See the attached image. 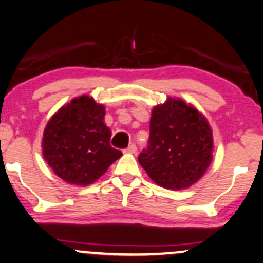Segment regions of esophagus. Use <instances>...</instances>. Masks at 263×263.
Wrapping results in <instances>:
<instances>
[{"label":"esophagus","instance_id":"esophagus-1","mask_svg":"<svg viewBox=\"0 0 263 263\" xmlns=\"http://www.w3.org/2000/svg\"><path fill=\"white\" fill-rule=\"evenodd\" d=\"M136 152H137V148H136L135 144H131L128 146L127 149H125V153H129V154H136Z\"/></svg>","mask_w":263,"mask_h":263}]
</instances>
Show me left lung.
I'll return each instance as SVG.
<instances>
[{
    "mask_svg": "<svg viewBox=\"0 0 263 263\" xmlns=\"http://www.w3.org/2000/svg\"><path fill=\"white\" fill-rule=\"evenodd\" d=\"M213 152L207 118L184 100L168 97L153 108L149 146L138 156V162L155 184L183 190L204 176Z\"/></svg>",
    "mask_w": 263,
    "mask_h": 263,
    "instance_id": "1",
    "label": "left lung"
}]
</instances>
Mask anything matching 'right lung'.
<instances>
[{"instance_id":"right-lung-1","label":"right lung","mask_w":263,"mask_h":263,"mask_svg":"<svg viewBox=\"0 0 263 263\" xmlns=\"http://www.w3.org/2000/svg\"><path fill=\"white\" fill-rule=\"evenodd\" d=\"M104 115L102 103L82 95L62 106L48 121L42 153L66 183L87 186L121 157L120 150L111 148V131L104 124Z\"/></svg>"}]
</instances>
